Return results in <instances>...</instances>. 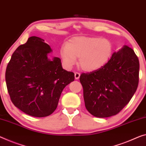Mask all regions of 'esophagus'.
I'll return each mask as SVG.
<instances>
[{"mask_svg":"<svg viewBox=\"0 0 146 146\" xmlns=\"http://www.w3.org/2000/svg\"><path fill=\"white\" fill-rule=\"evenodd\" d=\"M74 77L76 80H78L80 77V74L78 72H75L74 73Z\"/></svg>","mask_w":146,"mask_h":146,"instance_id":"34e87169","label":"esophagus"}]
</instances>
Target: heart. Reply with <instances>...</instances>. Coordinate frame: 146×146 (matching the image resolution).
<instances>
[{"instance_id": "obj_1", "label": "heart", "mask_w": 146, "mask_h": 146, "mask_svg": "<svg viewBox=\"0 0 146 146\" xmlns=\"http://www.w3.org/2000/svg\"><path fill=\"white\" fill-rule=\"evenodd\" d=\"M113 44L110 40L98 37L78 36L69 40L62 47L60 55L67 68H70L79 58L83 70L91 72L97 70L110 59Z\"/></svg>"}]
</instances>
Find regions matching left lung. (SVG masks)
Instances as JSON below:
<instances>
[{
	"instance_id": "obj_1",
	"label": "left lung",
	"mask_w": 146,
	"mask_h": 146,
	"mask_svg": "<svg viewBox=\"0 0 146 146\" xmlns=\"http://www.w3.org/2000/svg\"><path fill=\"white\" fill-rule=\"evenodd\" d=\"M139 60L133 49L124 46L113 53L102 68L82 74L85 106L96 117L117 114L129 102L137 89Z\"/></svg>"
}]
</instances>
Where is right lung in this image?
Wrapping results in <instances>:
<instances>
[{
  "label": "right lung",
  "instance_id": "add662e5",
  "mask_svg": "<svg viewBox=\"0 0 146 146\" xmlns=\"http://www.w3.org/2000/svg\"><path fill=\"white\" fill-rule=\"evenodd\" d=\"M52 49L43 39L29 38L12 55L6 83L15 107L33 117L51 115L62 90L74 80V74L62 68L59 57H50Z\"/></svg>",
  "mask_w": 146,
  "mask_h": 146
}]
</instances>
